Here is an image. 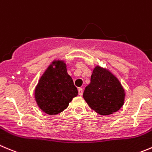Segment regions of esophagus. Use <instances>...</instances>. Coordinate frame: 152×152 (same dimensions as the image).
<instances>
[{
  "label": "esophagus",
  "mask_w": 152,
  "mask_h": 152,
  "mask_svg": "<svg viewBox=\"0 0 152 152\" xmlns=\"http://www.w3.org/2000/svg\"><path fill=\"white\" fill-rule=\"evenodd\" d=\"M78 92H79V96H82V94H83V89H82V88H79V89H78Z\"/></svg>",
  "instance_id": "esophagus-1"
}]
</instances>
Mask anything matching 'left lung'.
I'll list each match as a JSON object with an SVG mask.
<instances>
[{
    "mask_svg": "<svg viewBox=\"0 0 152 152\" xmlns=\"http://www.w3.org/2000/svg\"><path fill=\"white\" fill-rule=\"evenodd\" d=\"M83 97L96 113L109 115L123 105L125 91L115 76L97 66L91 75V83L85 88Z\"/></svg>",
    "mask_w": 152,
    "mask_h": 152,
    "instance_id": "obj_1",
    "label": "left lung"
}]
</instances>
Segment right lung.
<instances>
[{
    "instance_id": "right-lung-1",
    "label": "right lung",
    "mask_w": 152,
    "mask_h": 152,
    "mask_svg": "<svg viewBox=\"0 0 152 152\" xmlns=\"http://www.w3.org/2000/svg\"><path fill=\"white\" fill-rule=\"evenodd\" d=\"M53 65L55 68L52 67ZM77 95V88L67 73L66 64L59 61H54L48 67L35 91L38 105L50 115L63 111Z\"/></svg>"
}]
</instances>
